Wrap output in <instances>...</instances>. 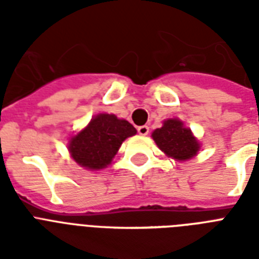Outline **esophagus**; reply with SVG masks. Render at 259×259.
<instances>
[{
  "label": "esophagus",
  "instance_id": "34e87169",
  "mask_svg": "<svg viewBox=\"0 0 259 259\" xmlns=\"http://www.w3.org/2000/svg\"><path fill=\"white\" fill-rule=\"evenodd\" d=\"M137 132H138V134H141V136H146V134L149 133V126H146V125L138 126Z\"/></svg>",
  "mask_w": 259,
  "mask_h": 259
}]
</instances>
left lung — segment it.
<instances>
[{"label": "left lung", "mask_w": 259, "mask_h": 259, "mask_svg": "<svg viewBox=\"0 0 259 259\" xmlns=\"http://www.w3.org/2000/svg\"><path fill=\"white\" fill-rule=\"evenodd\" d=\"M152 137L158 148L175 160H189L199 150L196 138L179 119H166L162 127L154 130Z\"/></svg>", "instance_id": "1"}]
</instances>
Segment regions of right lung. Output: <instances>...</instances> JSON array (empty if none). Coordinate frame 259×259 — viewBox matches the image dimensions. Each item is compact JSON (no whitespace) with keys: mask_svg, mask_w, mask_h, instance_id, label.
Listing matches in <instances>:
<instances>
[{"mask_svg":"<svg viewBox=\"0 0 259 259\" xmlns=\"http://www.w3.org/2000/svg\"><path fill=\"white\" fill-rule=\"evenodd\" d=\"M137 133L132 123L113 114H99L86 129L71 138L70 153L79 165L87 169H102L111 162L119 146Z\"/></svg>","mask_w":259,"mask_h":259,"instance_id":"obj_1","label":"right lung"}]
</instances>
